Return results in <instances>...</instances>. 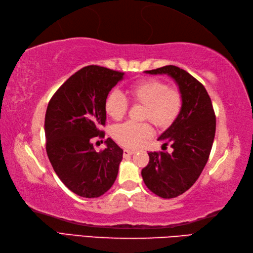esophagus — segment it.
I'll use <instances>...</instances> for the list:
<instances>
[{"label":"esophagus","mask_w":253,"mask_h":253,"mask_svg":"<svg viewBox=\"0 0 253 253\" xmlns=\"http://www.w3.org/2000/svg\"><path fill=\"white\" fill-rule=\"evenodd\" d=\"M124 157H127V156H131L132 153H135V151L129 150V149H124Z\"/></svg>","instance_id":"obj_1"}]
</instances>
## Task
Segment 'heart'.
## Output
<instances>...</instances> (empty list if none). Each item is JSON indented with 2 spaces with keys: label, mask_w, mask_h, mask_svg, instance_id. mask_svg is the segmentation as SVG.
<instances>
[{
  "label": "heart",
  "mask_w": 253,
  "mask_h": 253,
  "mask_svg": "<svg viewBox=\"0 0 253 253\" xmlns=\"http://www.w3.org/2000/svg\"><path fill=\"white\" fill-rule=\"evenodd\" d=\"M128 95L132 103L142 105V120H149L158 128H167L180 115L183 107V95L179 88L158 79H145L128 87ZM104 108L108 116L120 121L128 111V102L121 92L113 90L107 94ZM152 128L148 123L127 122L113 130V136L122 146L135 149L149 139Z\"/></svg>",
  "instance_id": "1"
}]
</instances>
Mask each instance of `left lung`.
I'll list each match as a JSON object with an SVG mask.
<instances>
[{"instance_id":"1","label":"left lung","mask_w":253,"mask_h":253,"mask_svg":"<svg viewBox=\"0 0 253 253\" xmlns=\"http://www.w3.org/2000/svg\"><path fill=\"white\" fill-rule=\"evenodd\" d=\"M145 72L168 74L183 95L180 115L158 138L162 147H172V153L149 152V163L141 170L148 189L162 199H173L189 190L206 166L215 138V112L204 85L183 69L166 66Z\"/></svg>"}]
</instances>
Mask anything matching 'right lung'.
Wrapping results in <instances>:
<instances>
[{"instance_id":"add662e5","label":"right lung","mask_w":253,"mask_h":253,"mask_svg":"<svg viewBox=\"0 0 253 253\" xmlns=\"http://www.w3.org/2000/svg\"><path fill=\"white\" fill-rule=\"evenodd\" d=\"M124 72L100 66L82 68L68 79L49 101L44 117L47 155L69 190L87 199L100 197L115 182L123 159L111 138L96 152L92 139L104 138L105 97L123 80Z\"/></svg>"}]
</instances>
